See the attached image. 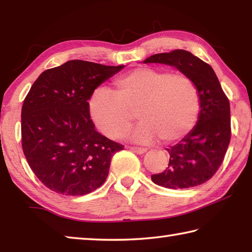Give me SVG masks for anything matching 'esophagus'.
Masks as SVG:
<instances>
[{
	"mask_svg": "<svg viewBox=\"0 0 252 252\" xmlns=\"http://www.w3.org/2000/svg\"><path fill=\"white\" fill-rule=\"evenodd\" d=\"M130 150L135 152V153H138V155H142V153L147 152L148 149L147 148H141V147H130Z\"/></svg>",
	"mask_w": 252,
	"mask_h": 252,
	"instance_id": "esophagus-1",
	"label": "esophagus"
}]
</instances>
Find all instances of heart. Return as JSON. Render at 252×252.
Here are the masks:
<instances>
[{
    "mask_svg": "<svg viewBox=\"0 0 252 252\" xmlns=\"http://www.w3.org/2000/svg\"><path fill=\"white\" fill-rule=\"evenodd\" d=\"M135 112L142 121L133 133L136 141L160 138L165 143L176 142L190 133L198 121V85L186 73L136 67L114 81L113 91H96L90 101L93 122L112 139L130 131Z\"/></svg>",
    "mask_w": 252,
    "mask_h": 252,
    "instance_id": "obj_1",
    "label": "heart"
}]
</instances>
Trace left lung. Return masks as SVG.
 Segmentation results:
<instances>
[{
	"instance_id": "8db88e82",
	"label": "left lung",
	"mask_w": 252,
	"mask_h": 252,
	"mask_svg": "<svg viewBox=\"0 0 252 252\" xmlns=\"http://www.w3.org/2000/svg\"><path fill=\"white\" fill-rule=\"evenodd\" d=\"M144 63L173 65L190 75L198 85L201 108L197 126L181 142L168 149V167L161 173L152 174V181L169 189L202 185L218 171L231 139L228 97L212 67L188 51L155 54Z\"/></svg>"
}]
</instances>
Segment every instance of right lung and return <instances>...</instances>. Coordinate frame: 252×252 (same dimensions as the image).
<instances>
[{
  "label": "right lung",
  "instance_id": "1",
  "mask_svg": "<svg viewBox=\"0 0 252 252\" xmlns=\"http://www.w3.org/2000/svg\"><path fill=\"white\" fill-rule=\"evenodd\" d=\"M122 69L72 60L45 70L30 89L21 113L22 149L50 190L84 195L104 183L111 159L125 147L95 130L88 100Z\"/></svg>",
  "mask_w": 252,
  "mask_h": 252
}]
</instances>
